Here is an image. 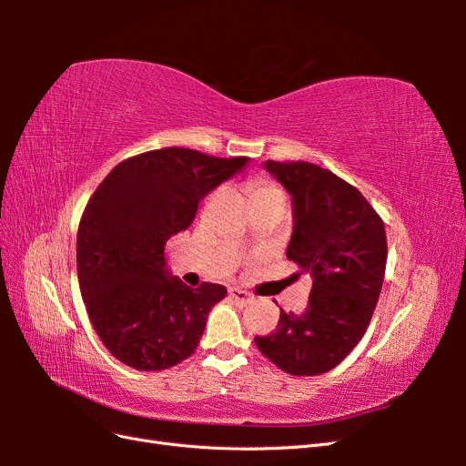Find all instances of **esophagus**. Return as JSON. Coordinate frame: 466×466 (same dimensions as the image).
<instances>
[{"label": "esophagus", "mask_w": 466, "mask_h": 466, "mask_svg": "<svg viewBox=\"0 0 466 466\" xmlns=\"http://www.w3.org/2000/svg\"><path fill=\"white\" fill-rule=\"evenodd\" d=\"M229 298L235 303H238V305H248L252 299H255L247 289H241V288H231L229 289Z\"/></svg>", "instance_id": "obj_1"}]
</instances>
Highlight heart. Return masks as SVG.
Listing matches in <instances>:
<instances>
[{
  "label": "heart",
  "instance_id": "heart-1",
  "mask_svg": "<svg viewBox=\"0 0 466 466\" xmlns=\"http://www.w3.org/2000/svg\"><path fill=\"white\" fill-rule=\"evenodd\" d=\"M272 194H284V192H281V188L278 185H274V182L266 180V178H258V180H255L248 187V198H250V202L252 200H258V198H264V196H272Z\"/></svg>",
  "mask_w": 466,
  "mask_h": 466
}]
</instances>
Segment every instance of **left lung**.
<instances>
[{"label":"left lung","instance_id":"obj_1","mask_svg":"<svg viewBox=\"0 0 466 466\" xmlns=\"http://www.w3.org/2000/svg\"><path fill=\"white\" fill-rule=\"evenodd\" d=\"M291 194L288 258L313 276L303 313L279 309L257 348L281 371L313 377L334 370L368 330L387 266L385 223L365 196L329 168L307 161H266Z\"/></svg>","mask_w":466,"mask_h":466}]
</instances>
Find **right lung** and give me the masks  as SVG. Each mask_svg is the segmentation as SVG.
Wrapping results in <instances>:
<instances>
[{
  "label": "right lung",
  "instance_id": "1",
  "mask_svg": "<svg viewBox=\"0 0 466 466\" xmlns=\"http://www.w3.org/2000/svg\"><path fill=\"white\" fill-rule=\"evenodd\" d=\"M248 157L163 147L124 159L89 198L77 229L81 298L101 342L137 371H161L198 348L209 309L228 289H190L165 268V245L198 202Z\"/></svg>",
  "mask_w": 466,
  "mask_h": 466
}]
</instances>
